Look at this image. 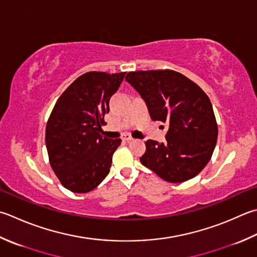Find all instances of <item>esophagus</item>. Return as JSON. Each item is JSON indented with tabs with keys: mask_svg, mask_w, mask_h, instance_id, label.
I'll list each match as a JSON object with an SVG mask.
<instances>
[{
	"mask_svg": "<svg viewBox=\"0 0 257 257\" xmlns=\"http://www.w3.org/2000/svg\"><path fill=\"white\" fill-rule=\"evenodd\" d=\"M122 140H124V142H130V140H133V137H132V135L130 134H124V135H122Z\"/></svg>",
	"mask_w": 257,
	"mask_h": 257,
	"instance_id": "34e87169",
	"label": "esophagus"
}]
</instances>
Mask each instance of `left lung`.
Segmentation results:
<instances>
[{"label":"left lung","mask_w":257,"mask_h":257,"mask_svg":"<svg viewBox=\"0 0 257 257\" xmlns=\"http://www.w3.org/2000/svg\"><path fill=\"white\" fill-rule=\"evenodd\" d=\"M125 81L142 95L150 118L168 125L164 143H145L142 164L169 183L197 176L212 158L218 135L207 94L174 70L129 72Z\"/></svg>","instance_id":"8db88e82"}]
</instances>
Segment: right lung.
<instances>
[{"label":"right lung","instance_id":"add662e5","mask_svg":"<svg viewBox=\"0 0 257 257\" xmlns=\"http://www.w3.org/2000/svg\"><path fill=\"white\" fill-rule=\"evenodd\" d=\"M125 72L90 71L80 75L60 95L47 123L45 145L50 165L73 193H89L107 177L121 139L101 134L109 100Z\"/></svg>","mask_w":257,"mask_h":257}]
</instances>
